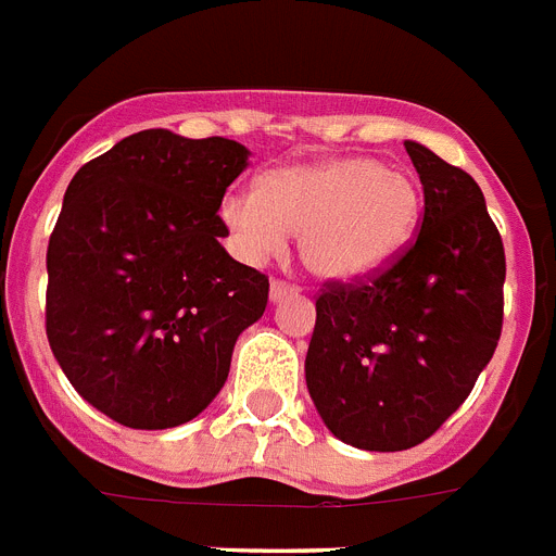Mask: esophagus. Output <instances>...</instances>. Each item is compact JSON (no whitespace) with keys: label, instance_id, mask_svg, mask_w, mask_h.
<instances>
[{"label":"esophagus","instance_id":"obj_1","mask_svg":"<svg viewBox=\"0 0 556 556\" xmlns=\"http://www.w3.org/2000/svg\"><path fill=\"white\" fill-rule=\"evenodd\" d=\"M301 289L295 287V283L289 281H281V278H275L273 287H269V298H273V303H281L283 298H295Z\"/></svg>","mask_w":556,"mask_h":556}]
</instances>
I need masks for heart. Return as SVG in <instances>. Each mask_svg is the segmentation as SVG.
<instances>
[{"mask_svg":"<svg viewBox=\"0 0 556 556\" xmlns=\"http://www.w3.org/2000/svg\"><path fill=\"white\" fill-rule=\"evenodd\" d=\"M219 216L250 258H267L298 232L301 261L324 281L382 273L414 241L419 185L377 156H326L261 177L258 193L230 191Z\"/></svg>","mask_w":556,"mask_h":556,"instance_id":"b5f03b06","label":"heart"}]
</instances>
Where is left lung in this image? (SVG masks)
I'll return each instance as SVG.
<instances>
[{"instance_id":"obj_1","label":"left lung","mask_w":556,"mask_h":556,"mask_svg":"<svg viewBox=\"0 0 556 556\" xmlns=\"http://www.w3.org/2000/svg\"><path fill=\"white\" fill-rule=\"evenodd\" d=\"M425 188L416 239L382 273L326 281L306 388L340 441L410 450L464 405L504 329V241L467 170L407 140Z\"/></svg>"}]
</instances>
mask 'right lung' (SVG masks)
I'll return each instance as SVG.
<instances>
[{"instance_id": "add662e5", "label": "right lung", "mask_w": 556, "mask_h": 556, "mask_svg": "<svg viewBox=\"0 0 556 556\" xmlns=\"http://www.w3.org/2000/svg\"><path fill=\"white\" fill-rule=\"evenodd\" d=\"M236 140L168 129L80 165L47 247V340L75 391L117 425L165 430L213 402L269 278L222 247Z\"/></svg>"}]
</instances>
